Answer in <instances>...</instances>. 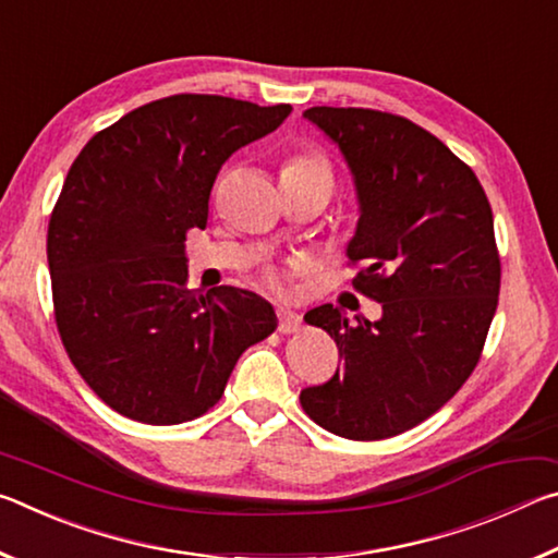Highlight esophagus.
Masks as SVG:
<instances>
[{"instance_id":"1","label":"esophagus","mask_w":558,"mask_h":558,"mask_svg":"<svg viewBox=\"0 0 558 558\" xmlns=\"http://www.w3.org/2000/svg\"><path fill=\"white\" fill-rule=\"evenodd\" d=\"M300 325H302V317L298 313H292V310H288V307L278 310V329L282 335L298 332Z\"/></svg>"}]
</instances>
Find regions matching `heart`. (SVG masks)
Listing matches in <instances>:
<instances>
[{"instance_id":"obj_1","label":"heart","mask_w":558,"mask_h":558,"mask_svg":"<svg viewBox=\"0 0 558 558\" xmlns=\"http://www.w3.org/2000/svg\"><path fill=\"white\" fill-rule=\"evenodd\" d=\"M282 174H292V177H307V179H317V182L327 184L329 189H332V174H329V167L327 162L319 155H313V153H305V155H295L290 159V162L286 165V169H282ZM268 286L272 290L282 292L286 290V286H282V280L278 276H268Z\"/></svg>"}]
</instances>
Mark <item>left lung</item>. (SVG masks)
<instances>
[{"instance_id":"8db88e82","label":"left lung","mask_w":558,"mask_h":558,"mask_svg":"<svg viewBox=\"0 0 558 558\" xmlns=\"http://www.w3.org/2000/svg\"><path fill=\"white\" fill-rule=\"evenodd\" d=\"M302 118L352 174L359 219L347 258L381 317L332 305L305 315L335 337L342 366L300 391L310 418L352 440L418 426L475 369L499 295L493 209L472 169L411 120L364 108H310Z\"/></svg>"}]
</instances>
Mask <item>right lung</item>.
Segmentation results:
<instances>
[{
  "label": "right lung",
  "mask_w": 558,
  "mask_h": 558,
  "mask_svg": "<svg viewBox=\"0 0 558 558\" xmlns=\"http://www.w3.org/2000/svg\"><path fill=\"white\" fill-rule=\"evenodd\" d=\"M290 106L169 96L88 140L49 221L56 325L112 411L149 426L221 399L239 356L278 327L251 290L186 288V231L206 229L216 174L278 130Z\"/></svg>",
  "instance_id": "1"
}]
</instances>
